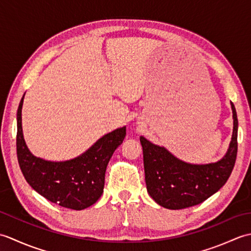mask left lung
<instances>
[{
    "instance_id": "8db88e82",
    "label": "left lung",
    "mask_w": 251,
    "mask_h": 251,
    "mask_svg": "<svg viewBox=\"0 0 251 251\" xmlns=\"http://www.w3.org/2000/svg\"><path fill=\"white\" fill-rule=\"evenodd\" d=\"M231 105L234 119L232 141L226 156L217 163H184L166 149L140 137L147 190L157 204L168 209H183L201 204L226 184L237 155L238 121L235 106L233 102Z\"/></svg>"
}]
</instances>
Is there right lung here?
<instances>
[{"label":"right lung","instance_id":"1","mask_svg":"<svg viewBox=\"0 0 251 251\" xmlns=\"http://www.w3.org/2000/svg\"><path fill=\"white\" fill-rule=\"evenodd\" d=\"M17 111V157L23 175L32 188L46 200L62 207L82 210L97 201L103 192L108 163L126 136V127L103 136L88 151L68 162H47L32 155L25 146Z\"/></svg>","mask_w":251,"mask_h":251}]
</instances>
